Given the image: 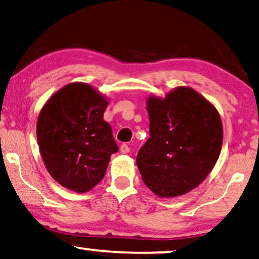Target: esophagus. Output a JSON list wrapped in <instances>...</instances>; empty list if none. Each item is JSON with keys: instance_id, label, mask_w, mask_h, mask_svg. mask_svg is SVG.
<instances>
[{"instance_id": "34e87169", "label": "esophagus", "mask_w": 259, "mask_h": 259, "mask_svg": "<svg viewBox=\"0 0 259 259\" xmlns=\"http://www.w3.org/2000/svg\"><path fill=\"white\" fill-rule=\"evenodd\" d=\"M120 153H123V154H127L130 151V148H129V146H127V144H125V143H123L122 146H120Z\"/></svg>"}]
</instances>
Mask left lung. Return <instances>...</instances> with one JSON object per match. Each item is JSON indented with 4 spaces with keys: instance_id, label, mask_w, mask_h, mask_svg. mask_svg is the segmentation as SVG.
<instances>
[{
    "instance_id": "left-lung-1",
    "label": "left lung",
    "mask_w": 259,
    "mask_h": 259,
    "mask_svg": "<svg viewBox=\"0 0 259 259\" xmlns=\"http://www.w3.org/2000/svg\"><path fill=\"white\" fill-rule=\"evenodd\" d=\"M150 137L136 163L147 187L161 198L192 191L205 180L223 144L217 109L191 88L175 89L164 99L149 97Z\"/></svg>"
}]
</instances>
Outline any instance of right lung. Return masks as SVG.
I'll return each mask as SVG.
<instances>
[{
  "mask_svg": "<svg viewBox=\"0 0 259 259\" xmlns=\"http://www.w3.org/2000/svg\"><path fill=\"white\" fill-rule=\"evenodd\" d=\"M108 101L84 82L64 86L40 111L36 136L51 177L84 193L104 178L110 156L118 151L111 126L103 119Z\"/></svg>",
  "mask_w": 259,
  "mask_h": 259,
  "instance_id": "1",
  "label": "right lung"
}]
</instances>
